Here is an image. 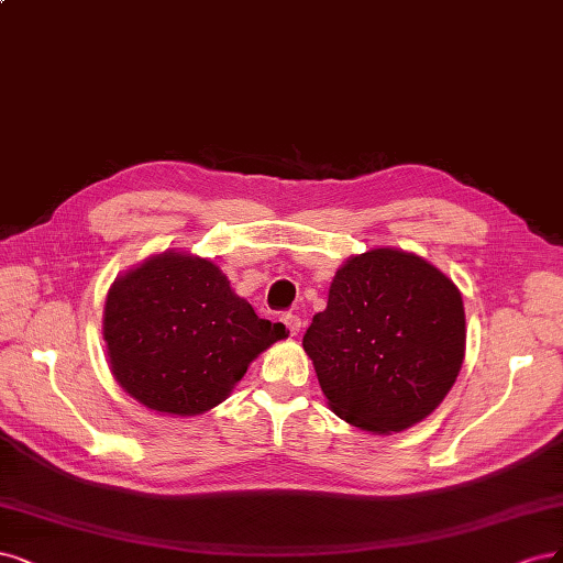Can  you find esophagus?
Wrapping results in <instances>:
<instances>
[{"label": "esophagus", "instance_id": "esophagus-1", "mask_svg": "<svg viewBox=\"0 0 563 563\" xmlns=\"http://www.w3.org/2000/svg\"><path fill=\"white\" fill-rule=\"evenodd\" d=\"M283 322H285V328H287V332L292 334V336H297L299 332H301V318L299 316H295V313H285L283 318H280Z\"/></svg>", "mask_w": 563, "mask_h": 563}]
</instances>
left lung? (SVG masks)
Wrapping results in <instances>:
<instances>
[{
    "instance_id": "obj_1",
    "label": "left lung",
    "mask_w": 563,
    "mask_h": 563,
    "mask_svg": "<svg viewBox=\"0 0 563 563\" xmlns=\"http://www.w3.org/2000/svg\"><path fill=\"white\" fill-rule=\"evenodd\" d=\"M303 351L336 416L362 430L400 432L426 419L461 372V292L409 252H365L336 271Z\"/></svg>"
}]
</instances>
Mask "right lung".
Returning <instances> with one entry per match:
<instances>
[{
    "label": "right lung",
    "mask_w": 563,
    "mask_h": 563,
    "mask_svg": "<svg viewBox=\"0 0 563 563\" xmlns=\"http://www.w3.org/2000/svg\"><path fill=\"white\" fill-rule=\"evenodd\" d=\"M102 334L125 393L150 409L194 416L220 405L287 330L235 297L212 262L163 252L112 285Z\"/></svg>",
    "instance_id": "right-lung-1"
}]
</instances>
